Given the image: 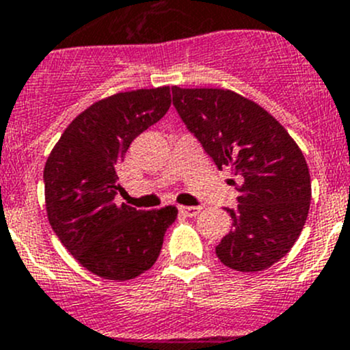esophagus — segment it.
I'll return each instance as SVG.
<instances>
[{
	"label": "esophagus",
	"mask_w": 350,
	"mask_h": 350,
	"mask_svg": "<svg viewBox=\"0 0 350 350\" xmlns=\"http://www.w3.org/2000/svg\"><path fill=\"white\" fill-rule=\"evenodd\" d=\"M200 206H179V211H181L183 215H186V217H196V215L200 213Z\"/></svg>",
	"instance_id": "34e87169"
}]
</instances>
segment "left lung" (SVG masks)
<instances>
[{
    "instance_id": "left-lung-1",
    "label": "left lung",
    "mask_w": 350,
    "mask_h": 350,
    "mask_svg": "<svg viewBox=\"0 0 350 350\" xmlns=\"http://www.w3.org/2000/svg\"><path fill=\"white\" fill-rule=\"evenodd\" d=\"M172 103L215 165L242 179L217 257L241 273L267 269L291 250L308 217L312 183L301 149L271 113L235 91L172 86Z\"/></svg>"
}]
</instances>
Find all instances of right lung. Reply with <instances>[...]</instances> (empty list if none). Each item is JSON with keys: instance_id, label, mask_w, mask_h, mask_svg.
Masks as SVG:
<instances>
[{"instance_id": "add662e5", "label": "right lung", "mask_w": 350, "mask_h": 350, "mask_svg": "<svg viewBox=\"0 0 350 350\" xmlns=\"http://www.w3.org/2000/svg\"><path fill=\"white\" fill-rule=\"evenodd\" d=\"M169 107V86L103 98L69 123L45 162L49 224L74 259L103 280H133L150 269L178 217L176 206L142 211L116 201L130 144Z\"/></svg>"}]
</instances>
